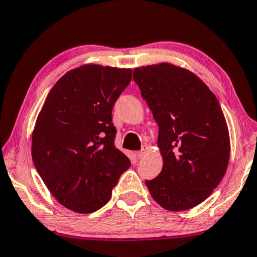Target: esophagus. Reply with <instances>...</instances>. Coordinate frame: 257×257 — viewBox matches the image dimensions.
Listing matches in <instances>:
<instances>
[{
	"label": "esophagus",
	"mask_w": 257,
	"mask_h": 257,
	"mask_svg": "<svg viewBox=\"0 0 257 257\" xmlns=\"http://www.w3.org/2000/svg\"><path fill=\"white\" fill-rule=\"evenodd\" d=\"M149 151H150V148H149L148 145H144V147L142 148V150L137 152L136 155H137V157H139L140 159H142V158H144V157L148 155V152H149Z\"/></svg>",
	"instance_id": "34e87169"
}]
</instances>
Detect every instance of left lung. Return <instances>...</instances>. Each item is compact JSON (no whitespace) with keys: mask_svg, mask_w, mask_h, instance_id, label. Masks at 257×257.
Wrapping results in <instances>:
<instances>
[{"mask_svg":"<svg viewBox=\"0 0 257 257\" xmlns=\"http://www.w3.org/2000/svg\"><path fill=\"white\" fill-rule=\"evenodd\" d=\"M134 79L159 127L163 170L145 181L152 198L168 211L201 204L226 173L231 152L216 95L194 72L168 62L135 68Z\"/></svg>","mask_w":257,"mask_h":257,"instance_id":"1","label":"left lung"}]
</instances>
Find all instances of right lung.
<instances>
[{"mask_svg":"<svg viewBox=\"0 0 257 257\" xmlns=\"http://www.w3.org/2000/svg\"><path fill=\"white\" fill-rule=\"evenodd\" d=\"M132 69L83 64L52 87L32 132L33 164L56 201L77 213L102 208L130 160L114 145L112 109Z\"/></svg>","mask_w":257,"mask_h":257,"instance_id":"obj_1","label":"right lung"}]
</instances>
